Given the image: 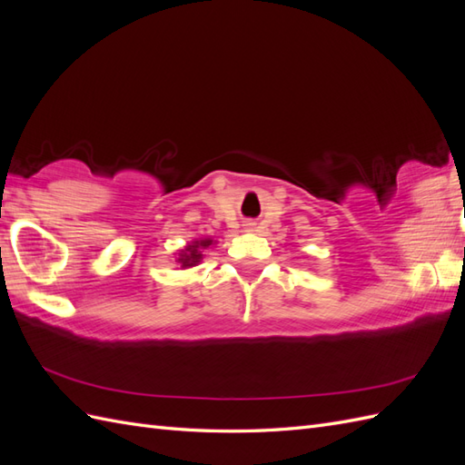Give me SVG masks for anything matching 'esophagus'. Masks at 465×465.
Listing matches in <instances>:
<instances>
[{"mask_svg": "<svg viewBox=\"0 0 465 465\" xmlns=\"http://www.w3.org/2000/svg\"><path fill=\"white\" fill-rule=\"evenodd\" d=\"M246 227H248V229L252 231V229H254V227H256V224H254V223H248V224H246Z\"/></svg>", "mask_w": 465, "mask_h": 465, "instance_id": "1", "label": "esophagus"}]
</instances>
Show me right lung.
<instances>
[{
  "label": "right lung",
  "instance_id": "1",
  "mask_svg": "<svg viewBox=\"0 0 465 465\" xmlns=\"http://www.w3.org/2000/svg\"><path fill=\"white\" fill-rule=\"evenodd\" d=\"M215 244L213 238H200V241H192L190 244H186L182 250L176 252V262L180 263L182 270H190V267H195L198 263H202L203 260V250L211 248Z\"/></svg>",
  "mask_w": 465,
  "mask_h": 465
}]
</instances>
